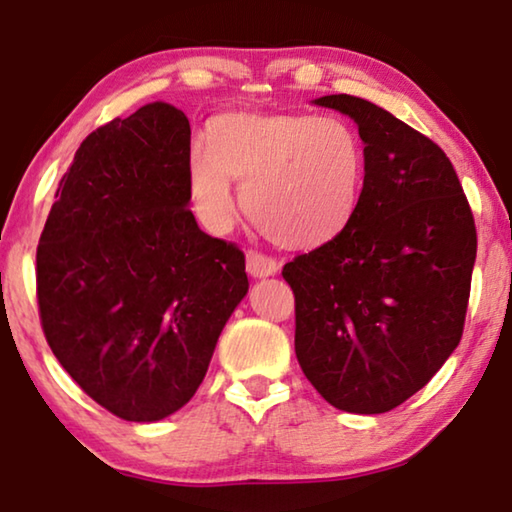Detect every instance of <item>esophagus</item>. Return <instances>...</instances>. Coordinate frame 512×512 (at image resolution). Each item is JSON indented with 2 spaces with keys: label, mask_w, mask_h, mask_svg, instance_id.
Segmentation results:
<instances>
[{
  "label": "esophagus",
  "mask_w": 512,
  "mask_h": 512,
  "mask_svg": "<svg viewBox=\"0 0 512 512\" xmlns=\"http://www.w3.org/2000/svg\"><path fill=\"white\" fill-rule=\"evenodd\" d=\"M246 269L253 278H269L278 273V262L273 257H266L262 253H255V250H248Z\"/></svg>",
  "instance_id": "1"
}]
</instances>
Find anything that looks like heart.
<instances>
[{
  "label": "heart",
  "mask_w": 512,
  "mask_h": 512,
  "mask_svg": "<svg viewBox=\"0 0 512 512\" xmlns=\"http://www.w3.org/2000/svg\"><path fill=\"white\" fill-rule=\"evenodd\" d=\"M365 147L347 119L227 112L190 149V190L216 230L234 218L232 181L257 230L289 250L326 246L361 204Z\"/></svg>",
  "instance_id": "heart-1"
}]
</instances>
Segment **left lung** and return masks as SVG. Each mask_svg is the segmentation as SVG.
Wrapping results in <instances>:
<instances>
[{
	"mask_svg": "<svg viewBox=\"0 0 512 512\" xmlns=\"http://www.w3.org/2000/svg\"><path fill=\"white\" fill-rule=\"evenodd\" d=\"M315 103L356 121L365 179L352 225L282 269L296 303L294 349L326 402L384 414L421 391L460 345L474 213L430 137L363 98Z\"/></svg>",
	"mask_w": 512,
	"mask_h": 512,
	"instance_id": "8db88e82",
	"label": "left lung"
}]
</instances>
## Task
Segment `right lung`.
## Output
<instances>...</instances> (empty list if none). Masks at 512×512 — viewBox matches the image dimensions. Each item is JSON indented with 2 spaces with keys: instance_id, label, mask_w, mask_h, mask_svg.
I'll return each instance as SVG.
<instances>
[{
  "instance_id": "1",
  "label": "right lung",
  "mask_w": 512,
  "mask_h": 512,
  "mask_svg": "<svg viewBox=\"0 0 512 512\" xmlns=\"http://www.w3.org/2000/svg\"><path fill=\"white\" fill-rule=\"evenodd\" d=\"M188 202L190 124L156 101L87 135L38 241L45 340L124 421L154 423L193 398L248 292L246 257L204 234Z\"/></svg>"
}]
</instances>
